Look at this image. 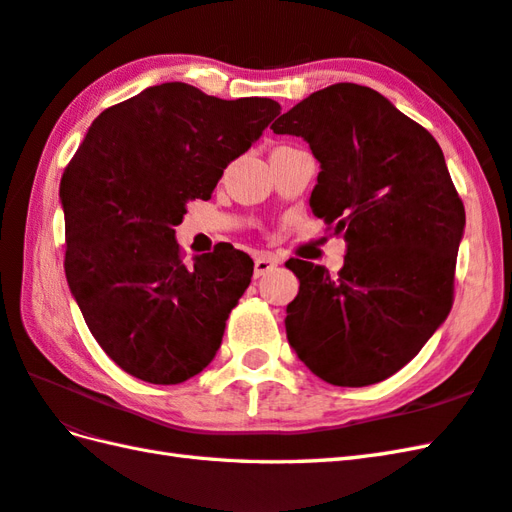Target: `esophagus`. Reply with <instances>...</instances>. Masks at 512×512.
Instances as JSON below:
<instances>
[{
    "mask_svg": "<svg viewBox=\"0 0 512 512\" xmlns=\"http://www.w3.org/2000/svg\"><path fill=\"white\" fill-rule=\"evenodd\" d=\"M278 265V260L273 258V256H256V260H254V276L256 278H260V276H265V273H269L273 267Z\"/></svg>",
    "mask_w": 512,
    "mask_h": 512,
    "instance_id": "obj_1",
    "label": "esophagus"
}]
</instances>
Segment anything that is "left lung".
<instances>
[{
	"label": "left lung",
	"mask_w": 512,
	"mask_h": 512,
	"mask_svg": "<svg viewBox=\"0 0 512 512\" xmlns=\"http://www.w3.org/2000/svg\"><path fill=\"white\" fill-rule=\"evenodd\" d=\"M319 160L310 208L343 234L336 276L289 260L297 358L336 386H367L413 360L450 315L465 208L434 136L369 86L332 84L273 123Z\"/></svg>",
	"instance_id": "1"
}]
</instances>
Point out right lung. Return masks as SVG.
Returning a JSON list of instances; mask_svg holds the SVG:
<instances>
[{
    "instance_id": "right-lung-1",
    "label": "right lung",
    "mask_w": 512,
    "mask_h": 512,
    "mask_svg": "<svg viewBox=\"0 0 512 512\" xmlns=\"http://www.w3.org/2000/svg\"><path fill=\"white\" fill-rule=\"evenodd\" d=\"M276 115L269 97L147 86L91 123L65 169L69 291L95 341L130 376L180 384L215 358L254 260L223 245L186 267L176 226Z\"/></svg>"
}]
</instances>
